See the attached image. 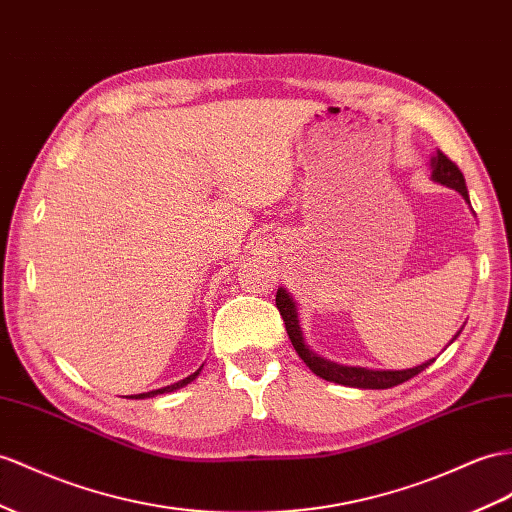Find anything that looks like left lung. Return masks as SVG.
<instances>
[{
	"label": "left lung",
	"instance_id": "obj_1",
	"mask_svg": "<svg viewBox=\"0 0 512 512\" xmlns=\"http://www.w3.org/2000/svg\"><path fill=\"white\" fill-rule=\"evenodd\" d=\"M428 166H430L432 181L441 183V186H445V188L456 190L469 205L465 177L452 160H448V157H445L441 151H437L435 155H430ZM277 307L281 311V318L285 322V331H287V335H290L292 346L298 352V357L307 363V368L313 374L324 378V381H329V383L357 387V389H389V387H396L400 383H406L409 378L417 376L419 372H424L430 363H435V359H428L426 363L415 365V368H406V370H370V368H361V365H342V363L329 361V359L316 355V352L307 346L303 329H300V320H298V305L292 298V294L285 290V287H279ZM458 335H461V331L452 337V342Z\"/></svg>",
	"mask_w": 512,
	"mask_h": 512
}]
</instances>
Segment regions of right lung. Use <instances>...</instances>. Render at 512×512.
<instances>
[{
    "label": "right lung",
    "mask_w": 512,
    "mask_h": 512,
    "mask_svg": "<svg viewBox=\"0 0 512 512\" xmlns=\"http://www.w3.org/2000/svg\"><path fill=\"white\" fill-rule=\"evenodd\" d=\"M203 370V365L199 370H196L194 374H190V376H186L183 378V381H177V383H173V385H166V387H162V389H153V391H147V393H134V396H125V398H131V400H144V398H155V396H160V393H170V391H177V389H181V387H186L188 383H192L196 376H199V372Z\"/></svg>",
    "instance_id": "obj_1"
}]
</instances>
